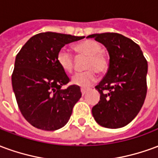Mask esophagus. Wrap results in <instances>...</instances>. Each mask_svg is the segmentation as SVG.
<instances>
[{
	"instance_id": "34e87169",
	"label": "esophagus",
	"mask_w": 158,
	"mask_h": 158,
	"mask_svg": "<svg viewBox=\"0 0 158 158\" xmlns=\"http://www.w3.org/2000/svg\"><path fill=\"white\" fill-rule=\"evenodd\" d=\"M87 92V89H81V93H82V96H85Z\"/></svg>"
}]
</instances>
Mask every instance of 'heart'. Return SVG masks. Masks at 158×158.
<instances>
[{"label":"heart","instance_id":"b5f03b06","mask_svg":"<svg viewBox=\"0 0 158 158\" xmlns=\"http://www.w3.org/2000/svg\"><path fill=\"white\" fill-rule=\"evenodd\" d=\"M74 48L79 55L87 56L88 59L85 67L87 71L75 73L72 77V83L86 89L96 82L97 76L96 72L102 73L108 69L109 62L107 57L102 52V47L101 44L95 40H85L78 43ZM56 61L65 72H72L74 65L73 56L67 49L62 48L59 51L56 56Z\"/></svg>","mask_w":158,"mask_h":158}]
</instances>
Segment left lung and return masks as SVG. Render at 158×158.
<instances>
[{"label":"left lung","instance_id":"8db88e82","mask_svg":"<svg viewBox=\"0 0 158 158\" xmlns=\"http://www.w3.org/2000/svg\"><path fill=\"white\" fill-rule=\"evenodd\" d=\"M109 53V67L96 89L100 101L92 107L97 123L108 129L124 127L141 109L147 92V62L141 49L132 40L118 33L94 34Z\"/></svg>","mask_w":158,"mask_h":158}]
</instances>
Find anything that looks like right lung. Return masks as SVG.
Segmentation results:
<instances>
[{"instance_id":"right-lung-1","label":"right lung","mask_w":158,"mask_h":158,"mask_svg":"<svg viewBox=\"0 0 158 158\" xmlns=\"http://www.w3.org/2000/svg\"><path fill=\"white\" fill-rule=\"evenodd\" d=\"M84 38L40 33L26 42L16 56L12 75L13 92L22 115L37 129H61L69 122L73 107L82 96L75 85L62 89L70 79L59 66L56 56L65 45Z\"/></svg>"}]
</instances>
